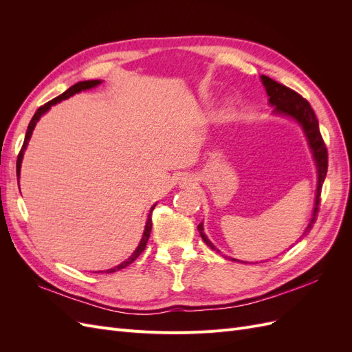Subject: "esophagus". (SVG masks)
I'll list each match as a JSON object with an SVG mask.
<instances>
[{
    "label": "esophagus",
    "mask_w": 352,
    "mask_h": 352,
    "mask_svg": "<svg viewBox=\"0 0 352 352\" xmlns=\"http://www.w3.org/2000/svg\"><path fill=\"white\" fill-rule=\"evenodd\" d=\"M179 185L182 188H186V186H190L192 185V177L190 176H182L179 179Z\"/></svg>",
    "instance_id": "obj_1"
}]
</instances>
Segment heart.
<instances>
[{
  "instance_id": "obj_1",
  "label": "heart",
  "mask_w": 352,
  "mask_h": 352,
  "mask_svg": "<svg viewBox=\"0 0 352 352\" xmlns=\"http://www.w3.org/2000/svg\"><path fill=\"white\" fill-rule=\"evenodd\" d=\"M232 110H233V107H232V104H228V105H226V111H228V113H230Z\"/></svg>"
}]
</instances>
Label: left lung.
Here are the masks:
<instances>
[{"mask_svg":"<svg viewBox=\"0 0 352 352\" xmlns=\"http://www.w3.org/2000/svg\"><path fill=\"white\" fill-rule=\"evenodd\" d=\"M260 79H261L263 87L265 88V92H267L269 105H272L273 107V114L289 117V119H292L294 122H296L301 126V129L307 138L308 146H310V151L313 154L316 168H317V189H316L313 214H311L310 221H308V226L305 228L304 233L300 236V239H302L307 233H310V230L313 229L314 221L317 219L322 186H323V182L326 179V173H327V150H326V145L323 142V138L320 135V129H318V120L311 109L310 102L304 100L300 94H296L295 91L285 87V85L270 79L269 76H264V74H261ZM198 232H199L202 241H204L211 250L220 252L214 247V243H212L207 238L202 223H199L198 225ZM228 258H230V257H228ZM230 260L239 261L236 258H230ZM241 263H247V261H241Z\"/></svg>","mask_w":352,"mask_h":352,"instance_id":"obj_1","label":"left lung"}]
</instances>
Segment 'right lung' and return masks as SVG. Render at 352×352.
<instances>
[{"mask_svg":"<svg viewBox=\"0 0 352 352\" xmlns=\"http://www.w3.org/2000/svg\"><path fill=\"white\" fill-rule=\"evenodd\" d=\"M102 80H100V79H95V80H83V82H78V83H74L73 87H70L66 92H63L61 95H58L57 98H54V100H51L50 102H47V104H44L42 105V107H39L38 110H36V113L34 114V117H32V120H30V123H29V126H28V131H26V136H25V142H23V146H22V150H20V154H19V157H17V164H16V168H17V180L20 179V167H22V162H23V155H25V151H26V148H28V144H29V141H30V136H32V132H34V129H35V126H36V123L39 122V119H41V116H44L52 105H56L57 102H60V101H63V100H67V98H70V97H73L74 94H79V92H82V91H88V89H92V88H95V87H98V85L101 83ZM155 206H157V202L155 204L150 208V214H148V219H146V223H145V229H144V233H142V238H141V241H140V245H138L136 247V250L132 252V255L127 260H124L123 263H120L119 265H116V267H113V269H107V270H104L105 273H114V272H117V270H122V269H124V267H127V265H129L131 263H133L138 257H140L141 255V252L145 250V247H146V242H148V238H150V233H151V226H153V220H151V212H153V210L155 208ZM104 272H98V273H104Z\"/></svg>","mask_w":352,"mask_h":352,"instance_id":"1","label":"right lung"}]
</instances>
